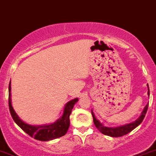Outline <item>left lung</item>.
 I'll use <instances>...</instances> for the list:
<instances>
[{
  "instance_id": "left-lung-1",
  "label": "left lung",
  "mask_w": 156,
  "mask_h": 156,
  "mask_svg": "<svg viewBox=\"0 0 156 156\" xmlns=\"http://www.w3.org/2000/svg\"><path fill=\"white\" fill-rule=\"evenodd\" d=\"M148 86V85H147ZM148 95L150 94V92H149V87H148V92H147ZM147 108H148V104L145 106V108H144L142 113H141L140 116L137 119L136 121L133 123H130V124H128V125H123V126L117 127V128H108V127H105L101 124L100 121H98L96 119L95 116H94V112L93 111L91 112L93 116V120H94V123L95 126L97 127V129L100 131L101 133H103L104 135H106V136H112V137H120L123 136L125 135L128 134L133 131V129H136L139 125H140L141 122L143 121L145 115H146V112L147 111Z\"/></svg>"
}]
</instances>
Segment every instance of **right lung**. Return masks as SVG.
Wrapping results in <instances>:
<instances>
[{
  "instance_id": "obj_1",
  "label": "right lung",
  "mask_w": 156,
  "mask_h": 156,
  "mask_svg": "<svg viewBox=\"0 0 156 156\" xmlns=\"http://www.w3.org/2000/svg\"><path fill=\"white\" fill-rule=\"evenodd\" d=\"M9 82V106L10 113L16 125L20 128L23 131H24L30 136L33 137L34 139L41 141L51 140L54 139L58 138L66 134L67 132L69 126H70V115L71 113V110L74 104L78 101V98L71 100L67 103L64 108L63 115L62 117L56 121L55 123L48 125H43V126H32L22 121L19 118V116L16 113L13 108L11 104V86Z\"/></svg>"
}]
</instances>
